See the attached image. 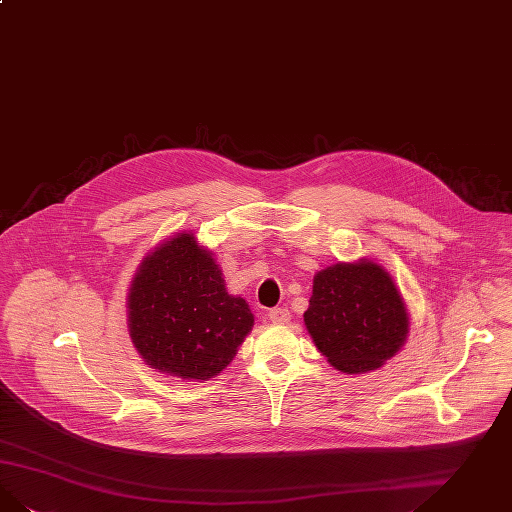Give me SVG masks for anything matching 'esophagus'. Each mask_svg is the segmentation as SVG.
Instances as JSON below:
<instances>
[{
	"label": "esophagus",
	"instance_id": "esophagus-1",
	"mask_svg": "<svg viewBox=\"0 0 512 512\" xmlns=\"http://www.w3.org/2000/svg\"><path fill=\"white\" fill-rule=\"evenodd\" d=\"M268 318H270L272 324H287L291 314H289V310L286 307L270 308L268 310Z\"/></svg>",
	"mask_w": 512,
	"mask_h": 512
}]
</instances>
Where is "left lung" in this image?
I'll use <instances>...</instances> for the list:
<instances>
[{"mask_svg":"<svg viewBox=\"0 0 512 512\" xmlns=\"http://www.w3.org/2000/svg\"><path fill=\"white\" fill-rule=\"evenodd\" d=\"M305 326L333 368L368 373L404 345L408 308L383 266L337 263L314 276Z\"/></svg>","mask_w":512,"mask_h":512,"instance_id":"1","label":"left lung"}]
</instances>
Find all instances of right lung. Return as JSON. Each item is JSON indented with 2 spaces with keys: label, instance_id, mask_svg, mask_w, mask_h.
Segmentation results:
<instances>
[{
  "label": "right lung",
  "instance_id": "obj_1",
  "mask_svg": "<svg viewBox=\"0 0 512 512\" xmlns=\"http://www.w3.org/2000/svg\"><path fill=\"white\" fill-rule=\"evenodd\" d=\"M131 341L146 366L186 381H207L232 362L253 328L246 299L228 295L221 266L179 232L154 247L127 295Z\"/></svg>",
  "mask_w": 512,
  "mask_h": 512
}]
</instances>
